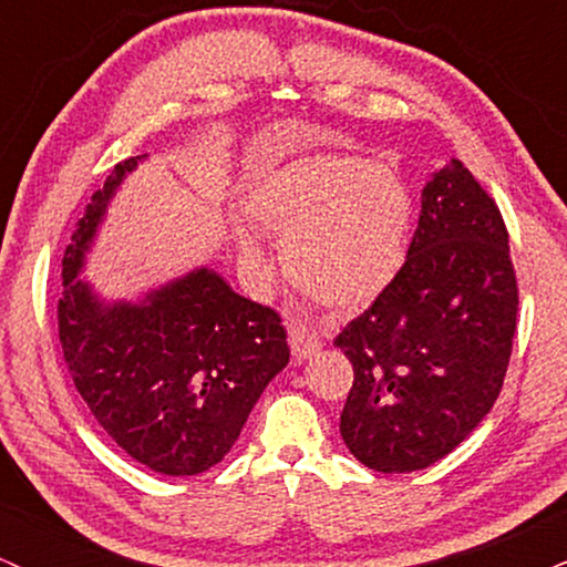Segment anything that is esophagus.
Here are the masks:
<instances>
[{
  "label": "esophagus",
  "mask_w": 567,
  "mask_h": 567,
  "mask_svg": "<svg viewBox=\"0 0 567 567\" xmlns=\"http://www.w3.org/2000/svg\"><path fill=\"white\" fill-rule=\"evenodd\" d=\"M286 329H289V344H291V355L297 358L299 363L308 361L310 355H316L318 350H321V339L312 334L310 329H305L302 323L297 321H289L286 323Z\"/></svg>",
  "instance_id": "obj_1"
}]
</instances>
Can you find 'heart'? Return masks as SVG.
Here are the masks:
<instances>
[{
  "label": "heart",
  "mask_w": 567,
  "mask_h": 567,
  "mask_svg": "<svg viewBox=\"0 0 567 567\" xmlns=\"http://www.w3.org/2000/svg\"><path fill=\"white\" fill-rule=\"evenodd\" d=\"M241 212L249 225H233V238L246 270L270 276L262 229L284 238L286 276L305 295L331 310H361L403 268L414 202L388 164L312 153L251 177Z\"/></svg>",
  "instance_id": "1"
}]
</instances>
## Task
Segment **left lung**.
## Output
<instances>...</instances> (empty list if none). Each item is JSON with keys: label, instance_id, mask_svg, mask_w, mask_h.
Masks as SVG:
<instances>
[{"label": "left lung", "instance_id": "obj_1", "mask_svg": "<svg viewBox=\"0 0 567 567\" xmlns=\"http://www.w3.org/2000/svg\"><path fill=\"white\" fill-rule=\"evenodd\" d=\"M517 323L509 233L458 158L432 172L398 278L334 339L352 363L350 454L414 472L456 449L502 392Z\"/></svg>", "mask_w": 567, "mask_h": 567}]
</instances>
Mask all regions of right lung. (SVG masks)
I'll use <instances>...</instances> for the list:
<instances>
[{"label": "right lung", "instance_id": "1", "mask_svg": "<svg viewBox=\"0 0 567 567\" xmlns=\"http://www.w3.org/2000/svg\"><path fill=\"white\" fill-rule=\"evenodd\" d=\"M143 158L113 166L73 230L58 334L79 395L118 449L162 475H202L238 441L289 363V344L276 310L236 295L209 268L137 302H109L79 278L111 198Z\"/></svg>", "mask_w": 567, "mask_h": 567}]
</instances>
